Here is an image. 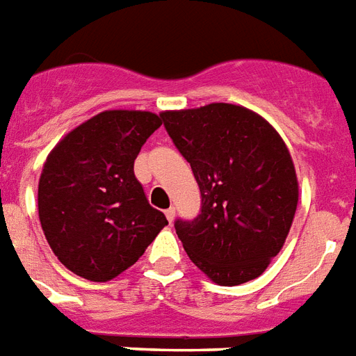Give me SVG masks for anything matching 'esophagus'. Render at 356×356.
I'll list each match as a JSON object with an SVG mask.
<instances>
[{"label":"esophagus","instance_id":"34e87169","mask_svg":"<svg viewBox=\"0 0 356 356\" xmlns=\"http://www.w3.org/2000/svg\"><path fill=\"white\" fill-rule=\"evenodd\" d=\"M164 213H166V219H168V223L172 225L173 218H175V208H173V207H170L168 210H166V212H164Z\"/></svg>","mask_w":356,"mask_h":356}]
</instances>
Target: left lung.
<instances>
[{
	"mask_svg": "<svg viewBox=\"0 0 356 356\" xmlns=\"http://www.w3.org/2000/svg\"><path fill=\"white\" fill-rule=\"evenodd\" d=\"M201 192L197 218L175 219L184 250L208 278H258L282 250L298 204L293 159L276 129L234 104L161 113Z\"/></svg>",
	"mask_w": 356,
	"mask_h": 356,
	"instance_id": "1",
	"label": "left lung"
}]
</instances>
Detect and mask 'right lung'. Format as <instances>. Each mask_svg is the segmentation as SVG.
Masks as SVG:
<instances>
[{
    "label": "right lung",
    "instance_id": "right-lung-1",
    "mask_svg": "<svg viewBox=\"0 0 356 356\" xmlns=\"http://www.w3.org/2000/svg\"><path fill=\"white\" fill-rule=\"evenodd\" d=\"M161 117L149 111L98 113L49 153L38 184V213L54 256L91 282L131 267L168 221L146 199L133 172Z\"/></svg>",
    "mask_w": 356,
    "mask_h": 356
}]
</instances>
